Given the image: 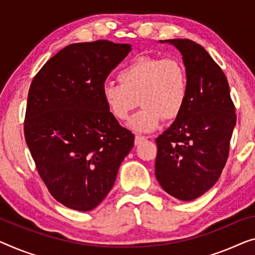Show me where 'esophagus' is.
Listing matches in <instances>:
<instances>
[{
  "label": "esophagus",
  "instance_id": "obj_1",
  "mask_svg": "<svg viewBox=\"0 0 255 255\" xmlns=\"http://www.w3.org/2000/svg\"><path fill=\"white\" fill-rule=\"evenodd\" d=\"M146 139L145 136H140V135H136L135 136V144L136 145H138V144H140L142 142H144V140Z\"/></svg>",
  "mask_w": 255,
  "mask_h": 255
}]
</instances>
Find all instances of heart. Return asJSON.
Returning <instances> with one entry per match:
<instances>
[{
    "label": "heart",
    "instance_id": "obj_1",
    "mask_svg": "<svg viewBox=\"0 0 255 255\" xmlns=\"http://www.w3.org/2000/svg\"><path fill=\"white\" fill-rule=\"evenodd\" d=\"M119 81L105 82L102 97L110 113L119 121H126L139 102L142 109L129 123V128L137 132L154 130L162 118L175 120L187 103V68L176 58L136 57L119 72Z\"/></svg>",
    "mask_w": 255,
    "mask_h": 255
}]
</instances>
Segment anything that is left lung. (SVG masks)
I'll list each match as a JSON object with an SVG mask.
<instances>
[{"instance_id":"left-lung-1","label":"left lung","mask_w":255,"mask_h":255,"mask_svg":"<svg viewBox=\"0 0 255 255\" xmlns=\"http://www.w3.org/2000/svg\"><path fill=\"white\" fill-rule=\"evenodd\" d=\"M166 42L182 54L189 94L180 117L155 138L154 174L167 193L190 201L208 191L221 175L236 113L226 75L210 54L188 39Z\"/></svg>"}]
</instances>
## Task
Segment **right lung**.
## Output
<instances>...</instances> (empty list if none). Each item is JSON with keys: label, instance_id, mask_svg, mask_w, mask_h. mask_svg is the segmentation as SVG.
I'll return each mask as SVG.
<instances>
[{"label": "right lung", "instance_id": "obj_1", "mask_svg": "<svg viewBox=\"0 0 255 255\" xmlns=\"http://www.w3.org/2000/svg\"><path fill=\"white\" fill-rule=\"evenodd\" d=\"M131 45L73 43L51 57L30 83L24 134L37 173L54 198L94 210L111 191L135 136L120 126L102 86Z\"/></svg>", "mask_w": 255, "mask_h": 255}]
</instances>
